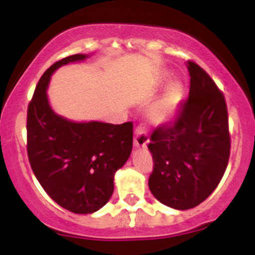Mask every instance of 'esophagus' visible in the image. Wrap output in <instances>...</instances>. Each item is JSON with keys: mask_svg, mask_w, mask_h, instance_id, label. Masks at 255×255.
<instances>
[{"mask_svg": "<svg viewBox=\"0 0 255 255\" xmlns=\"http://www.w3.org/2000/svg\"><path fill=\"white\" fill-rule=\"evenodd\" d=\"M133 142H134L135 148H145L146 144L149 143V137L146 134V130L144 129V127H142V126L135 128L134 140Z\"/></svg>", "mask_w": 255, "mask_h": 255, "instance_id": "esophagus-1", "label": "esophagus"}]
</instances>
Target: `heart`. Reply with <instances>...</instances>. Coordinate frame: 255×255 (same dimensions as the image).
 Here are the masks:
<instances>
[{
	"instance_id": "obj_1",
	"label": "heart",
	"mask_w": 255,
	"mask_h": 255,
	"mask_svg": "<svg viewBox=\"0 0 255 255\" xmlns=\"http://www.w3.org/2000/svg\"><path fill=\"white\" fill-rule=\"evenodd\" d=\"M184 97V89L179 81L166 85L148 110V120L156 127H166L175 120Z\"/></svg>"
}]
</instances>
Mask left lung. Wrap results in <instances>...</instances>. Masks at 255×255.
Here are the masks:
<instances>
[{
  "mask_svg": "<svg viewBox=\"0 0 255 255\" xmlns=\"http://www.w3.org/2000/svg\"><path fill=\"white\" fill-rule=\"evenodd\" d=\"M189 99L170 127H158L148 148L154 170L153 196L175 210L196 207L217 187L230 158L231 139L225 96L197 64L186 63Z\"/></svg>",
  "mask_w": 255,
  "mask_h": 255,
  "instance_id": "left-lung-1",
  "label": "left lung"
}]
</instances>
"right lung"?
<instances>
[{
    "label": "right lung",
    "mask_w": 255,
    "mask_h": 255,
    "mask_svg": "<svg viewBox=\"0 0 255 255\" xmlns=\"http://www.w3.org/2000/svg\"><path fill=\"white\" fill-rule=\"evenodd\" d=\"M90 56L75 54L53 64L38 82L27 116L33 173L56 204L79 215L96 212L109 202L116 171L125 165L133 146L132 122H75L58 115L49 104L51 75Z\"/></svg>",
    "instance_id": "obj_1"
}]
</instances>
